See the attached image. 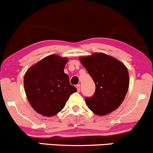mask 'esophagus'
I'll list each match as a JSON object with an SVG mask.
<instances>
[{
    "mask_svg": "<svg viewBox=\"0 0 153 153\" xmlns=\"http://www.w3.org/2000/svg\"><path fill=\"white\" fill-rule=\"evenodd\" d=\"M80 88H81V87H80V85H76V89H77V90H78V91H80Z\"/></svg>",
    "mask_w": 153,
    "mask_h": 153,
    "instance_id": "obj_1",
    "label": "esophagus"
}]
</instances>
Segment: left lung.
Here are the masks:
<instances>
[{"label": "left lung", "mask_w": 153, "mask_h": 153, "mask_svg": "<svg viewBox=\"0 0 153 153\" xmlns=\"http://www.w3.org/2000/svg\"><path fill=\"white\" fill-rule=\"evenodd\" d=\"M79 60L96 85L94 95L85 98L89 109L100 116L117 109L129 86L128 71L124 64L103 53L82 57Z\"/></svg>", "instance_id": "obj_1"}]
</instances>
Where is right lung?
<instances>
[{
  "instance_id": "add662e5",
  "label": "right lung",
  "mask_w": 153,
  "mask_h": 153,
  "mask_svg": "<svg viewBox=\"0 0 153 153\" xmlns=\"http://www.w3.org/2000/svg\"><path fill=\"white\" fill-rule=\"evenodd\" d=\"M67 58L56 55L44 57L31 66L24 77L26 96L32 107L43 116L57 114L69 96L77 91L64 73Z\"/></svg>"
}]
</instances>
